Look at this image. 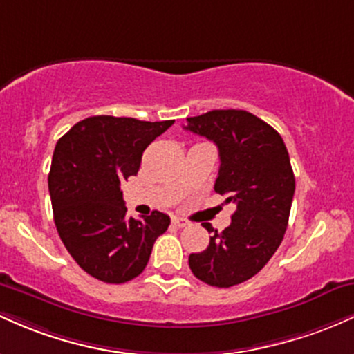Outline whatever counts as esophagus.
Masks as SVG:
<instances>
[{
	"label": "esophagus",
	"mask_w": 354,
	"mask_h": 354,
	"mask_svg": "<svg viewBox=\"0 0 354 354\" xmlns=\"http://www.w3.org/2000/svg\"><path fill=\"white\" fill-rule=\"evenodd\" d=\"M172 224L176 225V227L182 229V227H185V225H189V222L185 221V219H182V217H174V219H172Z\"/></svg>",
	"instance_id": "1"
}]
</instances>
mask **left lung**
<instances>
[{"mask_svg": "<svg viewBox=\"0 0 354 354\" xmlns=\"http://www.w3.org/2000/svg\"><path fill=\"white\" fill-rule=\"evenodd\" d=\"M184 129L217 145L214 189L236 204L222 232L202 224L214 236L205 251L190 254L189 268L202 283L230 288L256 276L283 242L296 189L291 160L281 135L245 110H212Z\"/></svg>", "mask_w": 354, "mask_h": 354, "instance_id": "1", "label": "left lung"}]
</instances>
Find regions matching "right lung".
I'll return each instance as SVG.
<instances>
[{
    "label": "right lung",
    "mask_w": 354,
    "mask_h": 354,
    "mask_svg": "<svg viewBox=\"0 0 354 354\" xmlns=\"http://www.w3.org/2000/svg\"><path fill=\"white\" fill-rule=\"evenodd\" d=\"M172 124L97 115L57 142L48 176L55 225L66 251L95 279L132 281L169 227L170 217L158 210L127 217L120 184L137 176L144 150Z\"/></svg>",
    "instance_id": "right-lung-1"
}]
</instances>
